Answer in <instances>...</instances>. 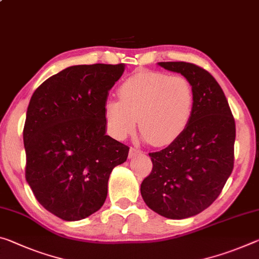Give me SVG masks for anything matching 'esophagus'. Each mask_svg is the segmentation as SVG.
<instances>
[{"instance_id":"obj_1","label":"esophagus","mask_w":259,"mask_h":259,"mask_svg":"<svg viewBox=\"0 0 259 259\" xmlns=\"http://www.w3.org/2000/svg\"><path fill=\"white\" fill-rule=\"evenodd\" d=\"M142 151L138 150V149H135V147H130V151H129V159H133L134 157H136V155L141 154Z\"/></svg>"}]
</instances>
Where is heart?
<instances>
[{
    "label": "heart",
    "mask_w": 259,
    "mask_h": 259,
    "mask_svg": "<svg viewBox=\"0 0 259 259\" xmlns=\"http://www.w3.org/2000/svg\"><path fill=\"white\" fill-rule=\"evenodd\" d=\"M120 100L105 101L106 125L116 139L136 128L154 146L175 142L187 129L194 110V91L187 78L159 71H139L118 89Z\"/></svg>",
    "instance_id": "b5f03b06"
}]
</instances>
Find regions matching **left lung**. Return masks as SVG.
I'll use <instances>...</instances> for the list:
<instances>
[{
    "mask_svg": "<svg viewBox=\"0 0 259 259\" xmlns=\"http://www.w3.org/2000/svg\"><path fill=\"white\" fill-rule=\"evenodd\" d=\"M181 73L194 91L187 129L166 149L149 153L153 168L141 186L151 210L168 219L198 214L218 198L234 167L235 121L210 72L187 62H159Z\"/></svg>",
    "mask_w": 259,
    "mask_h": 259,
    "instance_id": "8db88e82",
    "label": "left lung"
}]
</instances>
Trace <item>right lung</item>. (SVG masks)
Wrapping results in <instances>:
<instances>
[{
    "label": "right lung",
    "instance_id": "add662e5",
    "mask_svg": "<svg viewBox=\"0 0 259 259\" xmlns=\"http://www.w3.org/2000/svg\"><path fill=\"white\" fill-rule=\"evenodd\" d=\"M124 64L72 65L32 96L23 137L25 176L38 202L65 221L100 210L129 147L106 135L104 106Z\"/></svg>",
    "mask_w": 259,
    "mask_h": 259
}]
</instances>
